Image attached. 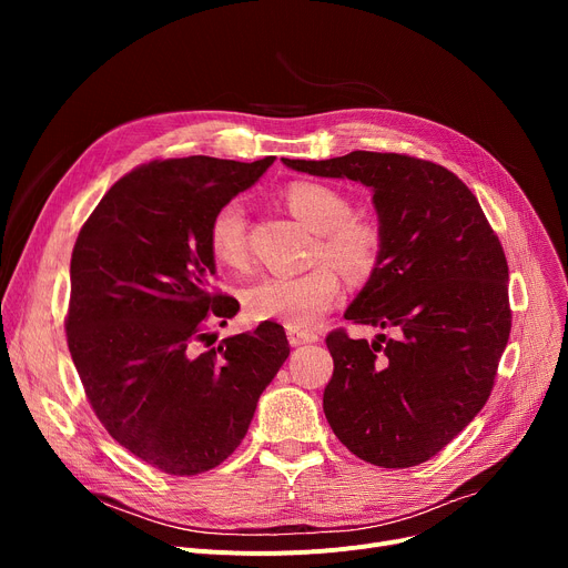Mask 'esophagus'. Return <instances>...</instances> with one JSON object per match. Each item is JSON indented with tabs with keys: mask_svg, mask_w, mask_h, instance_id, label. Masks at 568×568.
Instances as JSON below:
<instances>
[{
	"mask_svg": "<svg viewBox=\"0 0 568 568\" xmlns=\"http://www.w3.org/2000/svg\"><path fill=\"white\" fill-rule=\"evenodd\" d=\"M287 341H290L292 347H300V345H306V343H315L317 334L302 332V329H287Z\"/></svg>",
	"mask_w": 568,
	"mask_h": 568,
	"instance_id": "obj_1",
	"label": "esophagus"
}]
</instances>
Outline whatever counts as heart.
<instances>
[{"label": "heart", "instance_id": "heart-1", "mask_svg": "<svg viewBox=\"0 0 568 568\" xmlns=\"http://www.w3.org/2000/svg\"><path fill=\"white\" fill-rule=\"evenodd\" d=\"M290 214L317 232L315 260L326 257L349 281L368 278L382 255V230L375 221L349 216L347 197L326 184L300 182L285 191ZM248 221L239 200L216 209L209 223V248L225 266H244L248 260ZM341 294V278L329 264L306 274L264 276L246 287L244 304L253 320H272L287 329H308Z\"/></svg>", "mask_w": 568, "mask_h": 568}]
</instances>
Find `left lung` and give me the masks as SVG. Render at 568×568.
<instances>
[{
	"mask_svg": "<svg viewBox=\"0 0 568 568\" xmlns=\"http://www.w3.org/2000/svg\"><path fill=\"white\" fill-rule=\"evenodd\" d=\"M283 163L368 186L382 230L379 262L345 320L392 336H326L334 356L326 422L366 463H426L481 412L509 343V264L499 239L479 200L437 163L379 152Z\"/></svg>",
	"mask_w": 568,
	"mask_h": 568,
	"instance_id": "left-lung-1",
	"label": "left lung"
}]
</instances>
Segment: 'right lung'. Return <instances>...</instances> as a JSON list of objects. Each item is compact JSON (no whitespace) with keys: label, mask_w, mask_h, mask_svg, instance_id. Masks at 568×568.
<instances>
[{"label":"right lung","mask_w":568,"mask_h":568,"mask_svg":"<svg viewBox=\"0 0 568 568\" xmlns=\"http://www.w3.org/2000/svg\"><path fill=\"white\" fill-rule=\"evenodd\" d=\"M274 161L189 156L142 165L119 179L78 234L71 359L105 430L165 474L221 465L290 356L276 322L195 349L209 320L225 324L239 311L232 296L212 292L209 223Z\"/></svg>","instance_id":"add662e5"}]
</instances>
